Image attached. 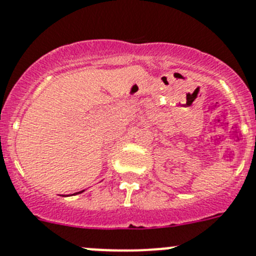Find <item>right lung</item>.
<instances>
[{
    "mask_svg": "<svg viewBox=\"0 0 256 256\" xmlns=\"http://www.w3.org/2000/svg\"><path fill=\"white\" fill-rule=\"evenodd\" d=\"M85 190H82V191H79V192H75V194H72V195H78V194H82V192H84Z\"/></svg>",
    "mask_w": 256,
    "mask_h": 256,
    "instance_id": "add662e5",
    "label": "right lung"
}]
</instances>
